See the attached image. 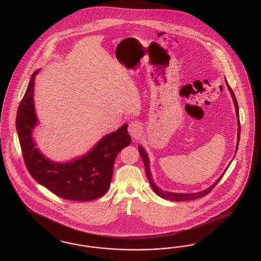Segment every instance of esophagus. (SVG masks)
I'll use <instances>...</instances> for the list:
<instances>
[{"label":"esophagus","instance_id":"obj_1","mask_svg":"<svg viewBox=\"0 0 261 261\" xmlns=\"http://www.w3.org/2000/svg\"><path fill=\"white\" fill-rule=\"evenodd\" d=\"M142 132V126L139 122L137 121H132L128 125V133L133 139H138L140 137V134Z\"/></svg>","mask_w":261,"mask_h":261}]
</instances>
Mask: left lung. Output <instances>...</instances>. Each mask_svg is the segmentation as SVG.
I'll list each match as a JSON object with an SVG mask.
<instances>
[{
  "mask_svg": "<svg viewBox=\"0 0 261 261\" xmlns=\"http://www.w3.org/2000/svg\"><path fill=\"white\" fill-rule=\"evenodd\" d=\"M226 84L228 86L229 89V93L231 95L232 97V100L234 103V107H236V112H237V124H238V128H237V150L238 148V143H239V140H240V121H239V111H238V104H237V98H236V95L233 91L231 90V88L229 87V83L226 81ZM139 151H140V154H141V157L142 159V162L144 164V167H145V173L147 176V179L149 181L150 184L151 188L152 190H154V192L156 194H158L160 197L164 198L166 200H170V201H174V202H181V201H190V200H194V199H198V198L203 197L206 195L208 192H211L212 190L214 189V187L217 185V182H219L221 180L222 177L224 173L222 174L221 176L216 180V182H214L210 188H207L206 190H203V191H200V192H196V193H174V192H169V191H164V190H161L160 188H158L155 182H153V179H152V176H151L150 168H149V158L147 156V153L146 151L144 150V148L142 147V145H139ZM236 156V155H234ZM226 171V170H225Z\"/></svg>",
  "mask_w": 261,
  "mask_h": 261,
  "instance_id": "1",
  "label": "left lung"
}]
</instances>
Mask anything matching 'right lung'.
Listing matches in <instances>:
<instances>
[{
	"mask_svg": "<svg viewBox=\"0 0 261 261\" xmlns=\"http://www.w3.org/2000/svg\"><path fill=\"white\" fill-rule=\"evenodd\" d=\"M33 72L16 117V129L24 164L32 178L57 196L86 202L101 197L110 187L116 157L131 142L128 124L104 136L95 146L79 158L67 163L54 162L44 156L32 138L38 123L34 108Z\"/></svg>",
	"mask_w": 261,
	"mask_h": 261,
	"instance_id": "1",
	"label": "right lung"
}]
</instances>
